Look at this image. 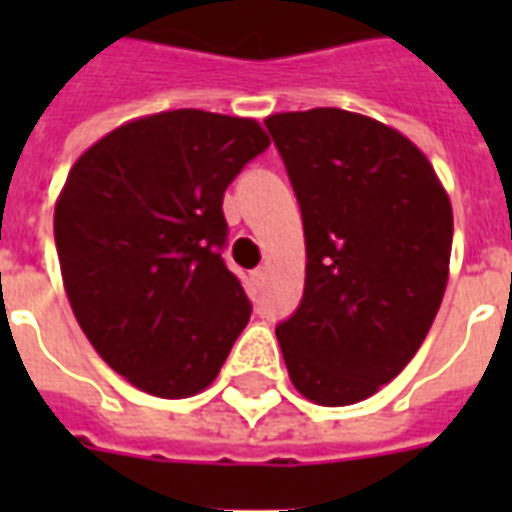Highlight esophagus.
<instances>
[{
    "mask_svg": "<svg viewBox=\"0 0 512 512\" xmlns=\"http://www.w3.org/2000/svg\"><path fill=\"white\" fill-rule=\"evenodd\" d=\"M265 276H268V273L263 271V268H257V271H252L249 273V287H252V292H260V289H263V284H265Z\"/></svg>",
    "mask_w": 512,
    "mask_h": 512,
    "instance_id": "obj_1",
    "label": "esophagus"
}]
</instances>
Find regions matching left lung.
Wrapping results in <instances>:
<instances>
[{"instance_id":"left-lung-1","label":"left lung","mask_w":512,"mask_h":512,"mask_svg":"<svg viewBox=\"0 0 512 512\" xmlns=\"http://www.w3.org/2000/svg\"><path fill=\"white\" fill-rule=\"evenodd\" d=\"M305 228V289L276 327L308 401L348 406L396 377L430 332L452 257V201L412 140L342 108L265 119Z\"/></svg>"}]
</instances>
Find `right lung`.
<instances>
[{"label":"right lung","mask_w":512,"mask_h":512,"mask_svg":"<svg viewBox=\"0 0 512 512\" xmlns=\"http://www.w3.org/2000/svg\"><path fill=\"white\" fill-rule=\"evenodd\" d=\"M268 146L255 119L177 108L124 122L68 172L55 201L63 287L92 348L135 388L196 396L247 327L220 257L223 193Z\"/></svg>","instance_id":"add662e5"}]
</instances>
